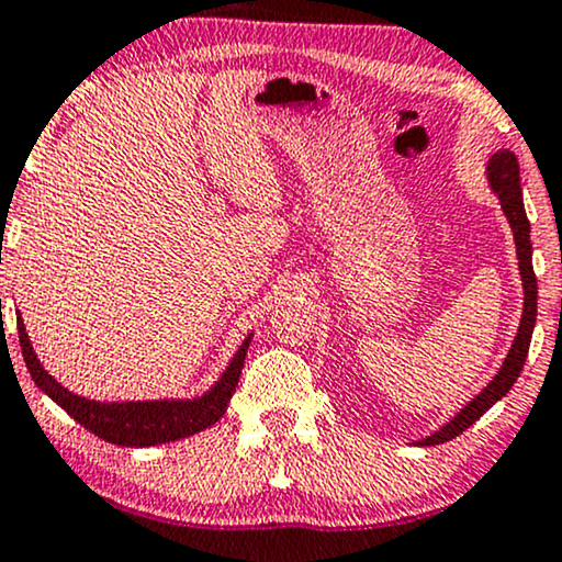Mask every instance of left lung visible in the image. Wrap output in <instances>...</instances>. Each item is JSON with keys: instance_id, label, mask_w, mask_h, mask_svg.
I'll return each mask as SVG.
<instances>
[{"instance_id": "left-lung-1", "label": "left lung", "mask_w": 562, "mask_h": 562, "mask_svg": "<svg viewBox=\"0 0 562 562\" xmlns=\"http://www.w3.org/2000/svg\"><path fill=\"white\" fill-rule=\"evenodd\" d=\"M488 182H492V190L499 195L502 209H505L509 227L515 232V245H518V267H520V277H524V293H526V303H524V319H520V330L515 335V344L509 348L505 364H502L499 375H496L492 383L483 389L479 396L470 402L454 420L443 425L441 430H436L434 436H428L425 441H420L423 447H434V443H443L451 441L468 430L486 409L499 402L505 393L513 389V383L518 380L520 370H524L526 357H528V346H531V333H533V322H537V274H533L531 267V224H528L526 209H524V195H520V169H518V158L513 153H496L488 164Z\"/></svg>"}]
</instances>
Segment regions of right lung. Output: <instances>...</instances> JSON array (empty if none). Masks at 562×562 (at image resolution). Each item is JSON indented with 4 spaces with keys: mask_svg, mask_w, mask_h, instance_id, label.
<instances>
[{
    "mask_svg": "<svg viewBox=\"0 0 562 562\" xmlns=\"http://www.w3.org/2000/svg\"><path fill=\"white\" fill-rule=\"evenodd\" d=\"M18 338H21V351L29 367L34 383L55 398L63 409L74 417L76 423L92 430L102 441L119 443V447H156V443L177 441V438L192 436L198 430L214 425L227 409L232 393L240 380L245 351H248L250 338H245L240 351L235 353L227 372L205 396L195 402H126V404H100L89 398L76 396L68 389H63L57 380L38 364L34 348H31L29 335H25L23 322L18 325Z\"/></svg>",
    "mask_w": 562,
    "mask_h": 562,
    "instance_id": "add662e5",
    "label": "right lung"
}]
</instances>
